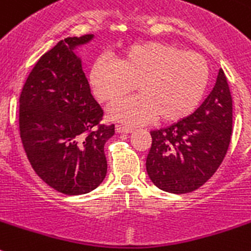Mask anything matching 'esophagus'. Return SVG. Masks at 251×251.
Wrapping results in <instances>:
<instances>
[{"instance_id":"obj_1","label":"esophagus","mask_w":251,"mask_h":251,"mask_svg":"<svg viewBox=\"0 0 251 251\" xmlns=\"http://www.w3.org/2000/svg\"><path fill=\"white\" fill-rule=\"evenodd\" d=\"M116 132H119V134H129V132H132V129L129 127V126L116 125Z\"/></svg>"}]
</instances>
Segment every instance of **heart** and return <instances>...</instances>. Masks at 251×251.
<instances>
[{
    "instance_id": "b5f03b06",
    "label": "heart",
    "mask_w": 251,
    "mask_h": 251,
    "mask_svg": "<svg viewBox=\"0 0 251 251\" xmlns=\"http://www.w3.org/2000/svg\"><path fill=\"white\" fill-rule=\"evenodd\" d=\"M209 77L203 56L181 50L163 42H147L126 48L117 62L100 58L90 71L97 100L112 104L134 88L139 96L111 107L109 119L138 125L155 116L159 121H177L194 111Z\"/></svg>"
}]
</instances>
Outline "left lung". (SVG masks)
Wrapping results in <instances>:
<instances>
[{"instance_id":"8db88e82","label":"left lung","mask_w":251,"mask_h":251,"mask_svg":"<svg viewBox=\"0 0 251 251\" xmlns=\"http://www.w3.org/2000/svg\"><path fill=\"white\" fill-rule=\"evenodd\" d=\"M232 134V97L222 69L201 107L168 127L151 131L147 172L163 191L197 190L222 163Z\"/></svg>"}]
</instances>
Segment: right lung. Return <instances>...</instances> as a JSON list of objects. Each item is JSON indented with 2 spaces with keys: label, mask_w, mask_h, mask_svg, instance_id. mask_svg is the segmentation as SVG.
Listing matches in <instances>:
<instances>
[{
  "label": "right lung",
  "mask_w": 251,
  "mask_h": 251,
  "mask_svg": "<svg viewBox=\"0 0 251 251\" xmlns=\"http://www.w3.org/2000/svg\"><path fill=\"white\" fill-rule=\"evenodd\" d=\"M93 34L69 37L44 53L20 94L19 127L35 174L66 195L90 193L107 174L104 144L115 125H100L103 109L90 93L76 50Z\"/></svg>",
  "instance_id": "add662e5"
}]
</instances>
